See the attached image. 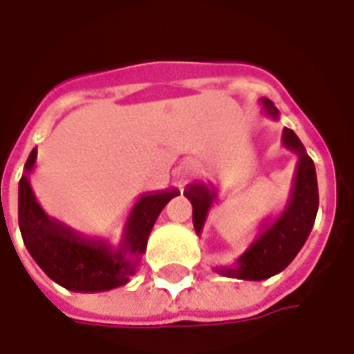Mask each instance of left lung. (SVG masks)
I'll return each mask as SVG.
<instances>
[{
    "instance_id": "obj_1",
    "label": "left lung",
    "mask_w": 354,
    "mask_h": 354,
    "mask_svg": "<svg viewBox=\"0 0 354 354\" xmlns=\"http://www.w3.org/2000/svg\"><path fill=\"white\" fill-rule=\"evenodd\" d=\"M261 106L266 115L279 119V109L274 108L273 102L261 98ZM282 146L297 155L286 207L279 216L263 220L256 239L239 256L233 266L216 267V273L231 279H243V281L269 279L288 267L290 261L296 258L309 237L319 210V185H317L315 162L307 155L304 144L299 142L294 131L290 129L282 131ZM184 195L192 201L193 227L195 233L201 235L208 212L218 199L216 189L203 182H193L185 187Z\"/></svg>"
}]
</instances>
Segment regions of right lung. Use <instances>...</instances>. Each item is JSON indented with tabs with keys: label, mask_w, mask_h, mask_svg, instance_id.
I'll list each match as a JSON object with an SVG mask.
<instances>
[{
	"label": "right lung",
	"mask_w": 354,
	"mask_h": 354,
	"mask_svg": "<svg viewBox=\"0 0 354 354\" xmlns=\"http://www.w3.org/2000/svg\"><path fill=\"white\" fill-rule=\"evenodd\" d=\"M35 159L37 149H32L19 182V227L35 263L72 292H104L127 284L146 252L155 220L180 192L142 193L124 222L121 243L111 246L104 239L81 235L43 210L30 185Z\"/></svg>",
	"instance_id": "add662e5"
}]
</instances>
